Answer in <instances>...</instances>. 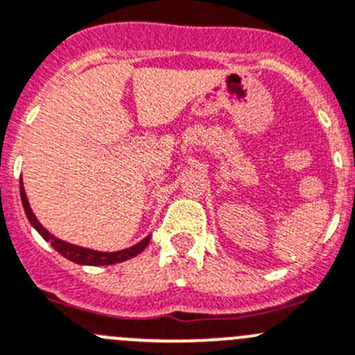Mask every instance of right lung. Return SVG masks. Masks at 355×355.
I'll list each match as a JSON object with an SVG mask.
<instances>
[{
    "instance_id": "right-lung-1",
    "label": "right lung",
    "mask_w": 355,
    "mask_h": 355,
    "mask_svg": "<svg viewBox=\"0 0 355 355\" xmlns=\"http://www.w3.org/2000/svg\"><path fill=\"white\" fill-rule=\"evenodd\" d=\"M21 200H22V207H24L26 215H28V220L31 223V226L42 234L43 240L49 241V243H51L52 247L61 254V256H64L66 259L73 261V263H77V264H85V266H110V264L122 263V261H128L131 259V257L138 256L141 250H145V247H147L148 241H150V236H147L141 241H138L137 245L124 248V250H117V252H99V250H92V248L78 247V245H73V243H68V241L59 240V238H55L54 234L49 233V231L40 224V220L36 218V215L33 214L31 207H29L24 185H22V178H21Z\"/></svg>"
}]
</instances>
